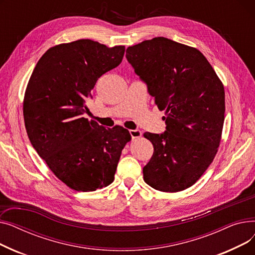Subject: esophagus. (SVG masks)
Listing matches in <instances>:
<instances>
[{
    "mask_svg": "<svg viewBox=\"0 0 255 255\" xmlns=\"http://www.w3.org/2000/svg\"><path fill=\"white\" fill-rule=\"evenodd\" d=\"M129 133H130V135H131L132 139L139 138V137L141 136V131H140V130H137V129H135V130H130Z\"/></svg>",
    "mask_w": 255,
    "mask_h": 255,
    "instance_id": "obj_1",
    "label": "esophagus"
}]
</instances>
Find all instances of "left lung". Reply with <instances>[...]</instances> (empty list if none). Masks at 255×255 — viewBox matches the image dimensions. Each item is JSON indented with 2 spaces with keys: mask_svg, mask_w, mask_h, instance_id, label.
Wrapping results in <instances>:
<instances>
[{
  "mask_svg": "<svg viewBox=\"0 0 255 255\" xmlns=\"http://www.w3.org/2000/svg\"><path fill=\"white\" fill-rule=\"evenodd\" d=\"M126 58L165 115L164 133L143 134L154 146L143 180L159 191L185 190L217 154L225 113L223 84L198 49L164 37L129 46Z\"/></svg>",
  "mask_w": 255,
  "mask_h": 255,
  "instance_id": "1",
  "label": "left lung"
}]
</instances>
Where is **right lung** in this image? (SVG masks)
Returning a JSON list of instances; mask_svg holds the SVG:
<instances>
[{"label":"right lung","mask_w":255,"mask_h":255,"mask_svg":"<svg viewBox=\"0 0 255 255\" xmlns=\"http://www.w3.org/2000/svg\"><path fill=\"white\" fill-rule=\"evenodd\" d=\"M125 46L90 39L50 47L26 86L23 119L38 155L59 180L76 191H95L114 182L127 129L88 120L87 100L98 78L122 62Z\"/></svg>","instance_id":"right-lung-1"}]
</instances>
